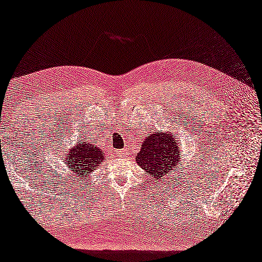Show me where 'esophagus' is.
<instances>
[{"mask_svg": "<svg viewBox=\"0 0 262 262\" xmlns=\"http://www.w3.org/2000/svg\"><path fill=\"white\" fill-rule=\"evenodd\" d=\"M116 155L121 158H125L127 157V155H129V150H127V149H121V150L116 151Z\"/></svg>", "mask_w": 262, "mask_h": 262, "instance_id": "1", "label": "esophagus"}]
</instances>
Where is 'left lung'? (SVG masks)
<instances>
[{"instance_id": "obj_1", "label": "left lung", "mask_w": 262, "mask_h": 262, "mask_svg": "<svg viewBox=\"0 0 262 262\" xmlns=\"http://www.w3.org/2000/svg\"><path fill=\"white\" fill-rule=\"evenodd\" d=\"M180 146L178 135L172 131L151 132L141 142L136 162L139 167L157 182L163 176H170L178 170L176 166L181 158Z\"/></svg>"}]
</instances>
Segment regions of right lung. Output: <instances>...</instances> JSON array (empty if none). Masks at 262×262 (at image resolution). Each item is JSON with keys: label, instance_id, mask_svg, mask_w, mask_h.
<instances>
[{"label": "right lung", "instance_id": "add662e5", "mask_svg": "<svg viewBox=\"0 0 262 262\" xmlns=\"http://www.w3.org/2000/svg\"><path fill=\"white\" fill-rule=\"evenodd\" d=\"M64 159L67 167L71 170L74 178L88 180L106 158L104 149L96 146V142L92 139H84L74 143V146L66 154Z\"/></svg>", "mask_w": 262, "mask_h": 262}]
</instances>
